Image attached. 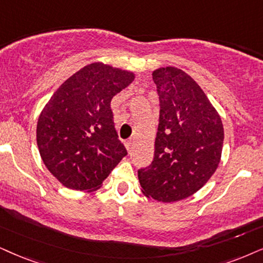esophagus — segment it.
<instances>
[{
    "label": "esophagus",
    "mask_w": 263,
    "mask_h": 263,
    "mask_svg": "<svg viewBox=\"0 0 263 263\" xmlns=\"http://www.w3.org/2000/svg\"><path fill=\"white\" fill-rule=\"evenodd\" d=\"M125 145H126V148H127V151H131L132 145H134V139H132V138L127 139V141L125 142Z\"/></svg>",
    "instance_id": "34e87169"
}]
</instances>
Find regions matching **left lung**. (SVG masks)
<instances>
[{
    "label": "left lung",
    "instance_id": "1",
    "mask_svg": "<svg viewBox=\"0 0 263 263\" xmlns=\"http://www.w3.org/2000/svg\"><path fill=\"white\" fill-rule=\"evenodd\" d=\"M160 115L154 159L138 170L145 197L174 202L191 197L215 174L223 147L220 115L197 82L175 66L153 72Z\"/></svg>",
    "mask_w": 263,
    "mask_h": 263
}]
</instances>
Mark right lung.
Segmentation results:
<instances>
[{
  "instance_id": "right-lung-1",
  "label": "right lung",
  "mask_w": 263,
  "mask_h": 263,
  "mask_svg": "<svg viewBox=\"0 0 263 263\" xmlns=\"http://www.w3.org/2000/svg\"><path fill=\"white\" fill-rule=\"evenodd\" d=\"M135 74L92 63L53 93L36 128L43 164L66 188L93 192L127 155L116 134L110 102Z\"/></svg>"
}]
</instances>
